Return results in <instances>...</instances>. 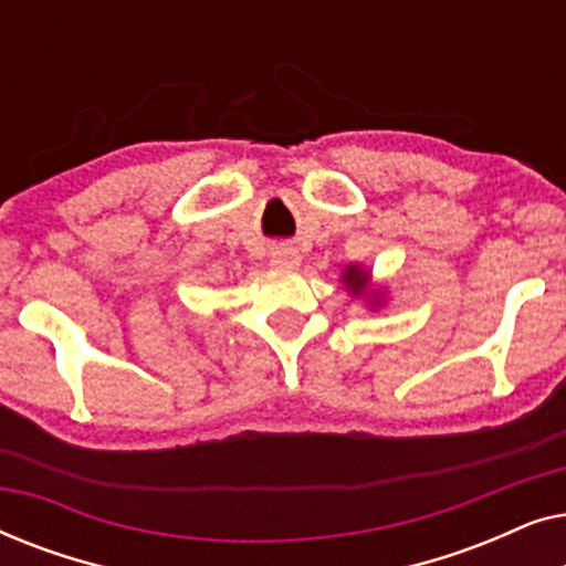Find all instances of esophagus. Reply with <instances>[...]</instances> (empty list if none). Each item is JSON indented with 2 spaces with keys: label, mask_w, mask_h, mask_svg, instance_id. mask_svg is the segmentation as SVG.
<instances>
[{
  "label": "esophagus",
  "mask_w": 566,
  "mask_h": 566,
  "mask_svg": "<svg viewBox=\"0 0 566 566\" xmlns=\"http://www.w3.org/2000/svg\"><path fill=\"white\" fill-rule=\"evenodd\" d=\"M301 262V254L296 247L291 244H283V247H275L273 250V265L277 268H296Z\"/></svg>",
  "instance_id": "34e87169"
}]
</instances>
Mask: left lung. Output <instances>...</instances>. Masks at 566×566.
<instances>
[{"instance_id": "left-lung-1", "label": "left lung", "mask_w": 566, "mask_h": 566, "mask_svg": "<svg viewBox=\"0 0 566 566\" xmlns=\"http://www.w3.org/2000/svg\"><path fill=\"white\" fill-rule=\"evenodd\" d=\"M343 283L353 291V296H368V273L358 265L345 268Z\"/></svg>"}]
</instances>
